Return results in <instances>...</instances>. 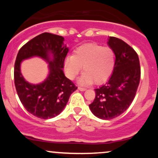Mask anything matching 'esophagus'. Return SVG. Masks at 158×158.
Masks as SVG:
<instances>
[{"label": "esophagus", "instance_id": "esophagus-1", "mask_svg": "<svg viewBox=\"0 0 158 158\" xmlns=\"http://www.w3.org/2000/svg\"><path fill=\"white\" fill-rule=\"evenodd\" d=\"M78 89H79V90H81V91H85V90H86V89H85V88H81V87H79V88H78Z\"/></svg>", "mask_w": 158, "mask_h": 158}]
</instances>
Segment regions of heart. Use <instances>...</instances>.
<instances>
[{
	"mask_svg": "<svg viewBox=\"0 0 158 158\" xmlns=\"http://www.w3.org/2000/svg\"><path fill=\"white\" fill-rule=\"evenodd\" d=\"M114 63V53L111 49L97 44H86L77 48L73 56L65 59L64 73L69 79L73 80L82 67L84 73L79 78V84L89 85L94 82L100 85L109 79Z\"/></svg>",
	"mask_w": 158,
	"mask_h": 158,
	"instance_id": "b5f03b06",
	"label": "heart"
}]
</instances>
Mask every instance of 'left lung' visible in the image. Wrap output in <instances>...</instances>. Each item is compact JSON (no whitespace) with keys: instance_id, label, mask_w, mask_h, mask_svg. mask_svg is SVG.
Returning <instances> with one entry per match:
<instances>
[{"instance_id":"1","label":"left lung","mask_w":158,"mask_h":158,"mask_svg":"<svg viewBox=\"0 0 158 158\" xmlns=\"http://www.w3.org/2000/svg\"><path fill=\"white\" fill-rule=\"evenodd\" d=\"M108 44L116 57L113 73L106 84L95 89V99L89 105L92 113L102 119L116 118L126 111L135 97L140 79L135 50L115 37L110 36Z\"/></svg>"}]
</instances>
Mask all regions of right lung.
Wrapping results in <instances>:
<instances>
[{"label":"right lung","mask_w":158,"mask_h":158,"mask_svg":"<svg viewBox=\"0 0 158 158\" xmlns=\"http://www.w3.org/2000/svg\"><path fill=\"white\" fill-rule=\"evenodd\" d=\"M62 36L44 32L29 41L19 50L15 63V85L21 103L29 113L41 119L53 118L64 108L77 87L64 76V61L69 51ZM38 56L48 63L49 74L41 83L33 85L20 73L24 59Z\"/></svg>","instance_id":"add662e5"}]
</instances>
